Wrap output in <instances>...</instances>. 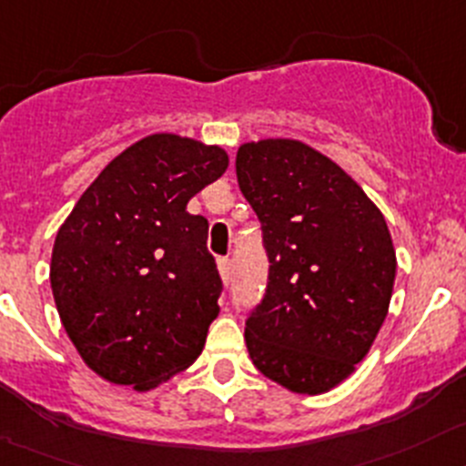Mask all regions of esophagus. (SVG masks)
Listing matches in <instances>:
<instances>
[{"instance_id": "1", "label": "esophagus", "mask_w": 466, "mask_h": 466, "mask_svg": "<svg viewBox=\"0 0 466 466\" xmlns=\"http://www.w3.org/2000/svg\"><path fill=\"white\" fill-rule=\"evenodd\" d=\"M217 268H219L221 281H224V284H228L230 275H233V261L224 256V258H219V261H217Z\"/></svg>"}]
</instances>
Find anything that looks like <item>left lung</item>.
Segmentation results:
<instances>
[{"label": "left lung", "mask_w": 466, "mask_h": 466, "mask_svg": "<svg viewBox=\"0 0 466 466\" xmlns=\"http://www.w3.org/2000/svg\"><path fill=\"white\" fill-rule=\"evenodd\" d=\"M236 173L270 258L247 351L286 390L321 395L356 372L381 330L398 268L390 230L351 175L302 140L242 143Z\"/></svg>", "instance_id": "obj_1"}]
</instances>
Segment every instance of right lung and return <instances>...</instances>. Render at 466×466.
Wrapping results in <instances>:
<instances>
[{
	"mask_svg": "<svg viewBox=\"0 0 466 466\" xmlns=\"http://www.w3.org/2000/svg\"><path fill=\"white\" fill-rule=\"evenodd\" d=\"M228 168L219 145L152 134L119 152L59 226L50 289L85 365L152 390L205 347L221 279L187 203Z\"/></svg>",
	"mask_w": 466,
	"mask_h": 466,
	"instance_id": "right-lung-1",
	"label": "right lung"
}]
</instances>
